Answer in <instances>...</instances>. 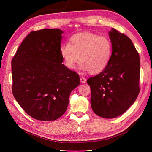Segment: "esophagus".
<instances>
[{"label": "esophagus", "mask_w": 152, "mask_h": 152, "mask_svg": "<svg viewBox=\"0 0 152 152\" xmlns=\"http://www.w3.org/2000/svg\"><path fill=\"white\" fill-rule=\"evenodd\" d=\"M80 82L82 84H84V83H85V82H86V78H84V77H80Z\"/></svg>", "instance_id": "1"}]
</instances>
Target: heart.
I'll use <instances>...</instances> for the list:
<instances>
[{"instance_id": "obj_1", "label": "heart", "mask_w": 152, "mask_h": 152, "mask_svg": "<svg viewBox=\"0 0 152 152\" xmlns=\"http://www.w3.org/2000/svg\"><path fill=\"white\" fill-rule=\"evenodd\" d=\"M59 51L68 68H75L79 60L81 70L98 74L108 65L112 54V44L107 37L84 31L72 36L70 44L61 45Z\"/></svg>"}]
</instances>
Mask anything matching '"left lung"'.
<instances>
[{"label":"left lung","mask_w":152,"mask_h":152,"mask_svg":"<svg viewBox=\"0 0 152 152\" xmlns=\"http://www.w3.org/2000/svg\"><path fill=\"white\" fill-rule=\"evenodd\" d=\"M112 54L103 71L87 79L91 89L93 112L104 118H113L126 112L140 93V59L127 36L114 28L109 31Z\"/></svg>","instance_id":"8db88e82"}]
</instances>
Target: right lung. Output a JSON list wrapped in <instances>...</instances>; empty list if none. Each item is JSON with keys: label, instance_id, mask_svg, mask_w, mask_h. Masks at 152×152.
I'll return each mask as SVG.
<instances>
[{"label": "right lung", "instance_id": "1", "mask_svg": "<svg viewBox=\"0 0 152 152\" xmlns=\"http://www.w3.org/2000/svg\"><path fill=\"white\" fill-rule=\"evenodd\" d=\"M60 29L31 31L12 62V93L20 107L36 120L53 121L63 115L79 76L62 63Z\"/></svg>", "mask_w": 152, "mask_h": 152}]
</instances>
